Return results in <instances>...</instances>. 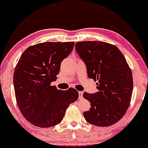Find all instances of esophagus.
<instances>
[{
	"label": "esophagus",
	"mask_w": 148,
	"mask_h": 148,
	"mask_svg": "<svg viewBox=\"0 0 148 148\" xmlns=\"http://www.w3.org/2000/svg\"><path fill=\"white\" fill-rule=\"evenodd\" d=\"M83 92H79V97L80 99L83 98Z\"/></svg>",
	"instance_id": "1"
}]
</instances>
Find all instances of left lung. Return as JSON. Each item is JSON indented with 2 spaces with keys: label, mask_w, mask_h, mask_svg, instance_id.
I'll list each match as a JSON object with an SVG mask.
<instances>
[{
  "label": "left lung",
  "mask_w": 148,
  "mask_h": 148,
  "mask_svg": "<svg viewBox=\"0 0 148 148\" xmlns=\"http://www.w3.org/2000/svg\"><path fill=\"white\" fill-rule=\"evenodd\" d=\"M76 51L85 62L88 76L97 81L98 92H84L91 103L83 113L89 123L108 127L125 115L133 90L131 69L116 46L102 41H82L75 44Z\"/></svg>",
  "instance_id": "8db88e82"
}]
</instances>
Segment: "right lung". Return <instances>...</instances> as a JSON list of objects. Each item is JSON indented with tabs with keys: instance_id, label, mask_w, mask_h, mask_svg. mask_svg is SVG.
I'll list each match as a JSON object with an SVG mask.
<instances>
[{
	"instance_id": "add662e5",
	"label": "right lung",
	"mask_w": 148,
	"mask_h": 148,
	"mask_svg": "<svg viewBox=\"0 0 148 148\" xmlns=\"http://www.w3.org/2000/svg\"><path fill=\"white\" fill-rule=\"evenodd\" d=\"M74 43L45 42L30 46L15 67L14 86L18 107L26 120L36 127L59 123L69 105L79 98L75 89L62 91L51 85Z\"/></svg>"
}]
</instances>
